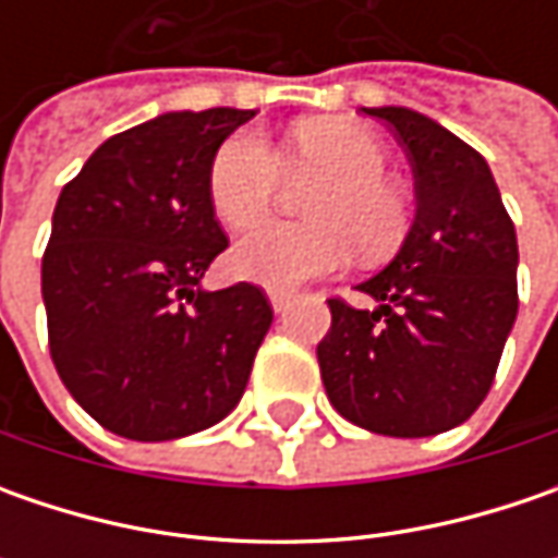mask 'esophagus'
Masks as SVG:
<instances>
[{"instance_id": "1", "label": "esophagus", "mask_w": 558, "mask_h": 558, "mask_svg": "<svg viewBox=\"0 0 558 558\" xmlns=\"http://www.w3.org/2000/svg\"><path fill=\"white\" fill-rule=\"evenodd\" d=\"M291 294H286V291H269V304H272V311L276 313H286L291 307Z\"/></svg>"}]
</instances>
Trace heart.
Segmentation results:
<instances>
[{
	"mask_svg": "<svg viewBox=\"0 0 558 558\" xmlns=\"http://www.w3.org/2000/svg\"><path fill=\"white\" fill-rule=\"evenodd\" d=\"M291 173H323L307 217L313 223H272L245 235L232 251V269L257 286L289 291L341 269L351 254L363 260L388 257L410 232V202L388 173V151L354 120H307L294 130L286 155L260 133L242 130L214 151L207 192L229 229L264 223Z\"/></svg>",
	"mask_w": 558,
	"mask_h": 558,
	"instance_id": "obj_1",
	"label": "heart"
}]
</instances>
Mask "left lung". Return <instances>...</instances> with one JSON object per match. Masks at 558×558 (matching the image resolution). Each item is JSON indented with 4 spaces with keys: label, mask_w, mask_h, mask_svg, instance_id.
Listing matches in <instances>:
<instances>
[{
    "label": "left lung",
    "mask_w": 558,
    "mask_h": 558,
    "mask_svg": "<svg viewBox=\"0 0 558 558\" xmlns=\"http://www.w3.org/2000/svg\"><path fill=\"white\" fill-rule=\"evenodd\" d=\"M385 120L413 167L416 217L395 260L356 289L373 307L329 301L319 373L360 428L428 438L462 425L490 391L519 313V242L482 155L400 105Z\"/></svg>",
    "instance_id": "obj_1"
}]
</instances>
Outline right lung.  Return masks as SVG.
Masks as SVG:
<instances>
[{"label":"right lung","mask_w":558,"mask_h":558,"mask_svg":"<svg viewBox=\"0 0 558 558\" xmlns=\"http://www.w3.org/2000/svg\"><path fill=\"white\" fill-rule=\"evenodd\" d=\"M254 111H167L101 142L61 189L43 257L54 369L130 440L204 432L242 400L272 307L257 286L204 291L229 239L207 173Z\"/></svg>","instance_id":"obj_1"}]
</instances>
